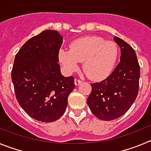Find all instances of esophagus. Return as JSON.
Instances as JSON below:
<instances>
[{"instance_id":"1","label":"esophagus","mask_w":151,"mask_h":151,"mask_svg":"<svg viewBox=\"0 0 151 151\" xmlns=\"http://www.w3.org/2000/svg\"><path fill=\"white\" fill-rule=\"evenodd\" d=\"M81 83H82V81L80 79H78V78H76V79H75V85H76V86L79 85Z\"/></svg>"}]
</instances>
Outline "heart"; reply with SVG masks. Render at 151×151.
<instances>
[{"instance_id":"1","label":"heart","mask_w":151,"mask_h":151,"mask_svg":"<svg viewBox=\"0 0 151 151\" xmlns=\"http://www.w3.org/2000/svg\"><path fill=\"white\" fill-rule=\"evenodd\" d=\"M119 57V48L113 41H105L98 36H87L75 40L69 50L59 52L60 63L68 72L78 69L83 61V70L91 79H101L110 74Z\"/></svg>"}]
</instances>
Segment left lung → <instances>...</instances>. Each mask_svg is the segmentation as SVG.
Here are the masks:
<instances>
[{"instance_id": "obj_1", "label": "left lung", "mask_w": 151, "mask_h": 151, "mask_svg": "<svg viewBox=\"0 0 151 151\" xmlns=\"http://www.w3.org/2000/svg\"><path fill=\"white\" fill-rule=\"evenodd\" d=\"M120 47V62L113 73L100 82L91 83L87 103L99 119L110 121L124 115L138 94L140 66L134 49L118 37L113 38Z\"/></svg>"}]
</instances>
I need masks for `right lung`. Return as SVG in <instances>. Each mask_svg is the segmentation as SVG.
Masks as SVG:
<instances>
[{"label": "right lung", "instance_id": "add662e5", "mask_svg": "<svg viewBox=\"0 0 151 151\" xmlns=\"http://www.w3.org/2000/svg\"><path fill=\"white\" fill-rule=\"evenodd\" d=\"M62 43L57 31L45 30L28 40L14 59L11 78L16 98L35 120H57L65 113L68 97L75 88L74 77H64L60 73Z\"/></svg>", "mask_w": 151, "mask_h": 151}]
</instances>
